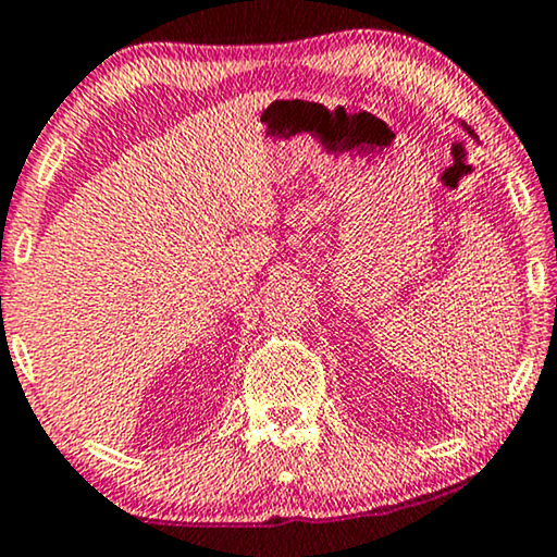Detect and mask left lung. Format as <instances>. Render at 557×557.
<instances>
[{"mask_svg":"<svg viewBox=\"0 0 557 557\" xmlns=\"http://www.w3.org/2000/svg\"><path fill=\"white\" fill-rule=\"evenodd\" d=\"M465 128H467V125H465ZM469 131V128H467ZM469 136H472V131H469Z\"/></svg>","mask_w":557,"mask_h":557,"instance_id":"left-lung-1","label":"left lung"}]
</instances>
